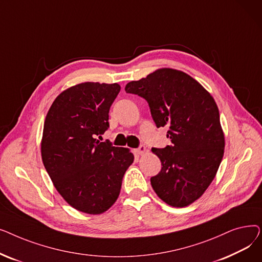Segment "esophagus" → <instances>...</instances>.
<instances>
[{
	"label": "esophagus",
	"mask_w": 262,
	"mask_h": 262,
	"mask_svg": "<svg viewBox=\"0 0 262 262\" xmlns=\"http://www.w3.org/2000/svg\"><path fill=\"white\" fill-rule=\"evenodd\" d=\"M135 152H136V154H138V155H142V154H144L145 152H146V147H145V145H143V144H141L138 148H136L135 149Z\"/></svg>",
	"instance_id": "esophagus-1"
}]
</instances>
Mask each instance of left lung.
Listing matches in <instances>:
<instances>
[{
    "instance_id": "left-lung-1",
    "label": "left lung",
    "mask_w": 262,
    "mask_h": 262,
    "mask_svg": "<svg viewBox=\"0 0 262 262\" xmlns=\"http://www.w3.org/2000/svg\"><path fill=\"white\" fill-rule=\"evenodd\" d=\"M125 91L145 99L157 127H169L172 144L152 148L162 167L150 185L168 205L186 207L209 187L224 155L213 98L194 78L169 68L128 82Z\"/></svg>"
}]
</instances>
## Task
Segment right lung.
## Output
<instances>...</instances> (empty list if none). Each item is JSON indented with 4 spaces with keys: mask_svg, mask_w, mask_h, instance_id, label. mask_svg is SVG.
<instances>
[{
    "mask_svg": "<svg viewBox=\"0 0 262 262\" xmlns=\"http://www.w3.org/2000/svg\"><path fill=\"white\" fill-rule=\"evenodd\" d=\"M118 84L82 82L61 92L46 117L41 156L64 201L78 211L101 214L117 201L134 161L128 148L98 138L109 127Z\"/></svg>",
    "mask_w": 262,
    "mask_h": 262,
    "instance_id": "add662e5",
    "label": "right lung"
}]
</instances>
